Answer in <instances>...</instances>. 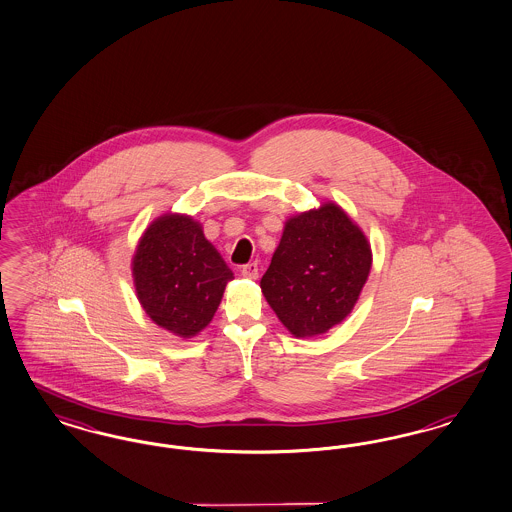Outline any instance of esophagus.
Segmentation results:
<instances>
[{
    "instance_id": "1",
    "label": "esophagus",
    "mask_w": 512,
    "mask_h": 512,
    "mask_svg": "<svg viewBox=\"0 0 512 512\" xmlns=\"http://www.w3.org/2000/svg\"><path fill=\"white\" fill-rule=\"evenodd\" d=\"M241 273H243V277H247V279H258V264L256 262H250V264L243 265V269H241Z\"/></svg>"
}]
</instances>
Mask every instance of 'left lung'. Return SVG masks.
<instances>
[{"mask_svg":"<svg viewBox=\"0 0 512 512\" xmlns=\"http://www.w3.org/2000/svg\"><path fill=\"white\" fill-rule=\"evenodd\" d=\"M370 267L364 231L340 205L326 201L284 222L260 288L294 338H315L353 311Z\"/></svg>","mask_w":512,"mask_h":512,"instance_id":"obj_1","label":"left lung"}]
</instances>
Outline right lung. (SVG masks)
Segmentation results:
<instances>
[{
  "instance_id": "right-lung-1",
  "label": "right lung",
  "mask_w": 512,
  "mask_h": 512,
  "mask_svg": "<svg viewBox=\"0 0 512 512\" xmlns=\"http://www.w3.org/2000/svg\"><path fill=\"white\" fill-rule=\"evenodd\" d=\"M131 267L136 298L146 315L184 340L212 321L233 279L203 226L178 212H167L146 228Z\"/></svg>"
}]
</instances>
